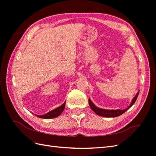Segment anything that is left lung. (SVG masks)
I'll return each mask as SVG.
<instances>
[{
  "label": "left lung",
  "instance_id": "obj_1",
  "mask_svg": "<svg viewBox=\"0 0 156 156\" xmlns=\"http://www.w3.org/2000/svg\"><path fill=\"white\" fill-rule=\"evenodd\" d=\"M139 92H137V94H136V96L133 98V100L131 101V105L127 107V108L124 110H121V109H118V110H106V109H103V108H98L97 107H96L94 105V103L91 101V100H88V103H89V105L90 107V108L92 109V111H94V112H96V114L100 116H103V117H107V118H111V117H116V116H119L123 114L126 111H127L129 109V108L133 105L135 102L136 100V98H137L138 96H139Z\"/></svg>",
  "mask_w": 156,
  "mask_h": 156
}]
</instances>
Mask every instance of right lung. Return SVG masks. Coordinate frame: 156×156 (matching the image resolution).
Instances as JSON below:
<instances>
[{
  "instance_id": "add662e5",
  "label": "right lung",
  "mask_w": 156,
  "mask_h": 156,
  "mask_svg": "<svg viewBox=\"0 0 156 156\" xmlns=\"http://www.w3.org/2000/svg\"><path fill=\"white\" fill-rule=\"evenodd\" d=\"M65 105H66V102H64L63 104L61 105L60 107L55 108V109L51 111L46 114L44 115H36L37 117L41 118V119H54V118H56L61 113H62L65 108Z\"/></svg>"
}]
</instances>
